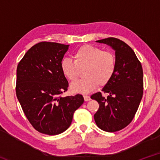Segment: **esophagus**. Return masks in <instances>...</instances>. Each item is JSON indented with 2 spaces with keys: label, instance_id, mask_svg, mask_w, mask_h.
Listing matches in <instances>:
<instances>
[{
  "label": "esophagus",
  "instance_id": "obj_1",
  "mask_svg": "<svg viewBox=\"0 0 160 160\" xmlns=\"http://www.w3.org/2000/svg\"><path fill=\"white\" fill-rule=\"evenodd\" d=\"M83 97H84V99H85V101H86V102L90 101V97L88 96V95H86V94L83 95Z\"/></svg>",
  "mask_w": 160,
  "mask_h": 160
}]
</instances>
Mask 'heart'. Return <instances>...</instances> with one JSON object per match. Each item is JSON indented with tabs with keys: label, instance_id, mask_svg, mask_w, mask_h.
<instances>
[{
	"label": "heart",
	"instance_id": "1",
	"mask_svg": "<svg viewBox=\"0 0 160 160\" xmlns=\"http://www.w3.org/2000/svg\"><path fill=\"white\" fill-rule=\"evenodd\" d=\"M72 57L74 61L63 58L61 69L65 78L70 81H74L84 69L85 78L70 85V90L73 93L88 94L96 88L97 84L100 86L106 85L116 70L114 54L94 46H82L75 51Z\"/></svg>",
	"mask_w": 160,
	"mask_h": 160
}]
</instances>
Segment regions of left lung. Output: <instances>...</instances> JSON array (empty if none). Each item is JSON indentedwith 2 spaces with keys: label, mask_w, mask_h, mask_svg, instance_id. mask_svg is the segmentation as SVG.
Returning <instances> with one entry per match:
<instances>
[{
  "label": "left lung",
  "mask_w": 160,
  "mask_h": 160,
  "mask_svg": "<svg viewBox=\"0 0 160 160\" xmlns=\"http://www.w3.org/2000/svg\"><path fill=\"white\" fill-rule=\"evenodd\" d=\"M105 44L115 51L116 70L101 92L93 94L91 99L99 103L94 115L97 126L102 131L116 132L131 122L141 101L143 93V72L140 62L133 50L116 38L96 41Z\"/></svg>",
  "instance_id": "obj_1"
}]
</instances>
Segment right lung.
<instances>
[{
    "mask_svg": "<svg viewBox=\"0 0 160 160\" xmlns=\"http://www.w3.org/2000/svg\"><path fill=\"white\" fill-rule=\"evenodd\" d=\"M69 45L40 42L28 51L17 68L16 94L32 126L54 135L69 128L73 113L83 104L81 94L62 97L68 82L61 62Z\"/></svg>",
    "mask_w": 160,
    "mask_h": 160,
    "instance_id": "1",
    "label": "right lung"
}]
</instances>
